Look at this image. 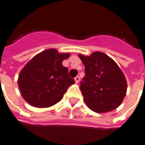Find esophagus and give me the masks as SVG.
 Returning <instances> with one entry per match:
<instances>
[{"mask_svg": "<svg viewBox=\"0 0 145 145\" xmlns=\"http://www.w3.org/2000/svg\"><path fill=\"white\" fill-rule=\"evenodd\" d=\"M74 80H75V82H76V83H78V82H79V80H80L79 76L75 77V78H74Z\"/></svg>", "mask_w": 145, "mask_h": 145, "instance_id": "esophagus-1", "label": "esophagus"}]
</instances>
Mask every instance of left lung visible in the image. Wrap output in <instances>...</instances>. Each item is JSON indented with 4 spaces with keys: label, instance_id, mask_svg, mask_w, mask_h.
<instances>
[{
    "label": "left lung",
    "instance_id": "left-lung-1",
    "mask_svg": "<svg viewBox=\"0 0 145 145\" xmlns=\"http://www.w3.org/2000/svg\"><path fill=\"white\" fill-rule=\"evenodd\" d=\"M78 57L85 66V77L80 82V89L86 106L97 113L118 108L125 96L127 82L117 63L99 52Z\"/></svg>",
    "mask_w": 145,
    "mask_h": 145
}]
</instances>
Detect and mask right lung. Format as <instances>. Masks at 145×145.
<instances>
[{"label": "right lung", "mask_w": 145, "mask_h": 145, "mask_svg": "<svg viewBox=\"0 0 145 145\" xmlns=\"http://www.w3.org/2000/svg\"><path fill=\"white\" fill-rule=\"evenodd\" d=\"M70 54L48 49L33 57L20 73L19 89L24 99L37 108L50 107L63 97L74 79L62 64Z\"/></svg>", "instance_id": "1"}]
</instances>
